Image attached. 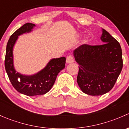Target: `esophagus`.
Masks as SVG:
<instances>
[{"label":"esophagus","instance_id":"obj_1","mask_svg":"<svg viewBox=\"0 0 129 129\" xmlns=\"http://www.w3.org/2000/svg\"><path fill=\"white\" fill-rule=\"evenodd\" d=\"M74 57H73L72 55H69L66 58V63H71L74 62Z\"/></svg>","mask_w":129,"mask_h":129}]
</instances>
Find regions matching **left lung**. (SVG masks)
Instances as JSON below:
<instances>
[{
  "label": "left lung",
  "mask_w": 129,
  "mask_h": 129,
  "mask_svg": "<svg viewBox=\"0 0 129 129\" xmlns=\"http://www.w3.org/2000/svg\"><path fill=\"white\" fill-rule=\"evenodd\" d=\"M103 44H84L74 50L79 65L77 81L84 93L101 95L113 88L123 67L120 44L105 30L102 29Z\"/></svg>",
  "instance_id": "8db88e82"
}]
</instances>
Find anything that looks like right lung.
Returning <instances> with one entry per match:
<instances>
[{"label":"right lung","instance_id":"1","mask_svg":"<svg viewBox=\"0 0 129 129\" xmlns=\"http://www.w3.org/2000/svg\"><path fill=\"white\" fill-rule=\"evenodd\" d=\"M36 25L27 23L17 30L9 39L6 47L5 67L12 85L20 93L36 96L47 93L55 83L58 74L66 67V57L52 58L45 67L33 75L17 72L14 65L13 49L19 36L32 32Z\"/></svg>","mask_w":129,"mask_h":129}]
</instances>
